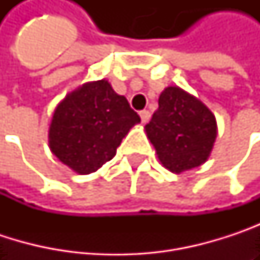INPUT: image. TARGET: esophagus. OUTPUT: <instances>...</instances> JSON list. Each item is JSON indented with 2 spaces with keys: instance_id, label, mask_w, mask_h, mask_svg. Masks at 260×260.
<instances>
[{
  "instance_id": "esophagus-1",
  "label": "esophagus",
  "mask_w": 260,
  "mask_h": 260,
  "mask_svg": "<svg viewBox=\"0 0 260 260\" xmlns=\"http://www.w3.org/2000/svg\"><path fill=\"white\" fill-rule=\"evenodd\" d=\"M140 117H141V123H147L150 119V113L147 110H143V111H140Z\"/></svg>"
}]
</instances>
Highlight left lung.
Here are the masks:
<instances>
[{
    "mask_svg": "<svg viewBox=\"0 0 260 260\" xmlns=\"http://www.w3.org/2000/svg\"><path fill=\"white\" fill-rule=\"evenodd\" d=\"M144 126L161 164L172 173L202 166L211 155L217 120L211 110L179 87H167Z\"/></svg>",
    "mask_w": 260,
    "mask_h": 260,
    "instance_id": "obj_1",
    "label": "left lung"
}]
</instances>
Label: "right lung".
Segmentation results:
<instances>
[{
  "instance_id": "1",
  "label": "right lung",
  "mask_w": 260,
  "mask_h": 260,
  "mask_svg": "<svg viewBox=\"0 0 260 260\" xmlns=\"http://www.w3.org/2000/svg\"><path fill=\"white\" fill-rule=\"evenodd\" d=\"M140 122L125 96L108 81L85 82L55 108L49 149L78 175H90L113 159L129 129Z\"/></svg>"
}]
</instances>
